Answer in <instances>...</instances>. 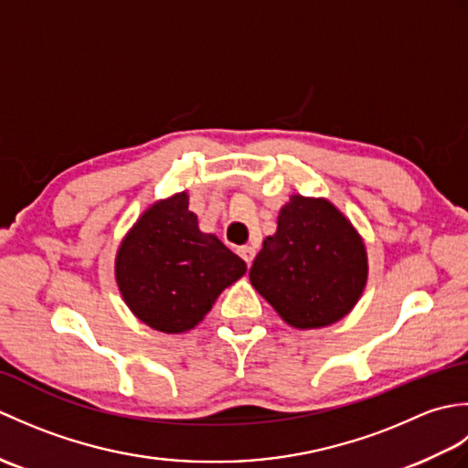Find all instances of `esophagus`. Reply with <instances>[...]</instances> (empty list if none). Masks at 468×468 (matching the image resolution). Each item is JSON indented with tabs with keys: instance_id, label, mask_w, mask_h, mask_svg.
<instances>
[{
	"instance_id": "esophagus-1",
	"label": "esophagus",
	"mask_w": 468,
	"mask_h": 468,
	"mask_svg": "<svg viewBox=\"0 0 468 468\" xmlns=\"http://www.w3.org/2000/svg\"><path fill=\"white\" fill-rule=\"evenodd\" d=\"M241 255V260L247 263V265H251V261H253V257H255V250L251 245H243V247H239V251H237Z\"/></svg>"
}]
</instances>
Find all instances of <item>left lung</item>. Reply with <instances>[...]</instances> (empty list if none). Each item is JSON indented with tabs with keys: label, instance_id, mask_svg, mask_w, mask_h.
<instances>
[{
	"label": "left lung",
	"instance_id": "1",
	"mask_svg": "<svg viewBox=\"0 0 468 468\" xmlns=\"http://www.w3.org/2000/svg\"><path fill=\"white\" fill-rule=\"evenodd\" d=\"M251 285L297 330L332 325L360 300L367 255L354 225L327 201L292 195L250 270Z\"/></svg>",
	"mask_w": 468,
	"mask_h": 468
}]
</instances>
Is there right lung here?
<instances>
[{
	"instance_id": "add662e5",
	"label": "right lung",
	"mask_w": 468,
	"mask_h": 468,
	"mask_svg": "<svg viewBox=\"0 0 468 468\" xmlns=\"http://www.w3.org/2000/svg\"><path fill=\"white\" fill-rule=\"evenodd\" d=\"M116 283L138 320L165 334L188 332L247 265L198 229L188 195L151 205L116 253Z\"/></svg>"
}]
</instances>
